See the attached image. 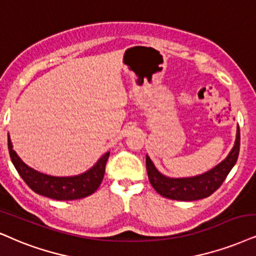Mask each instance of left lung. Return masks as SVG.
<instances>
[{
    "instance_id": "8db88e82",
    "label": "left lung",
    "mask_w": 256,
    "mask_h": 256,
    "mask_svg": "<svg viewBox=\"0 0 256 256\" xmlns=\"http://www.w3.org/2000/svg\"><path fill=\"white\" fill-rule=\"evenodd\" d=\"M240 152V129L238 128L235 144L228 156L210 171L190 178H168L160 173L150 156H146L147 174L150 185L162 197L176 200H197L209 197L222 185L226 176L238 162Z\"/></svg>"
}]
</instances>
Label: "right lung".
<instances>
[{"label": "right lung", "mask_w": 256, "mask_h": 256, "mask_svg": "<svg viewBox=\"0 0 256 256\" xmlns=\"http://www.w3.org/2000/svg\"><path fill=\"white\" fill-rule=\"evenodd\" d=\"M8 150L12 165L24 182L36 194L56 200H74L92 194L98 188L106 172L109 152L106 153L89 171L74 176H53L40 173L27 166L12 150L8 135Z\"/></svg>", "instance_id": "obj_1"}]
</instances>
